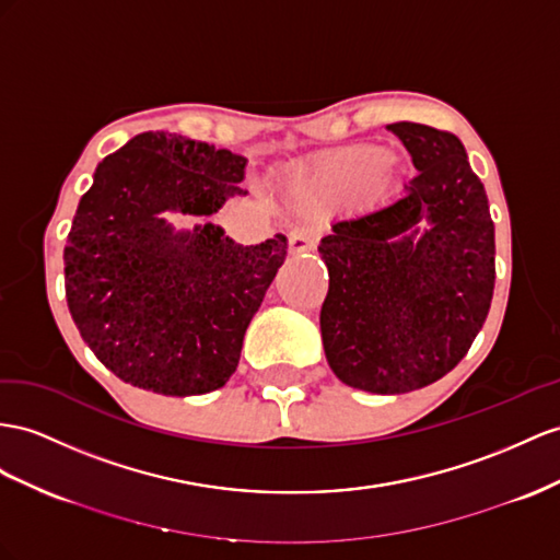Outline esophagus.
<instances>
[{
	"instance_id": "34e87169",
	"label": "esophagus",
	"mask_w": 560,
	"mask_h": 560,
	"mask_svg": "<svg viewBox=\"0 0 560 560\" xmlns=\"http://www.w3.org/2000/svg\"><path fill=\"white\" fill-rule=\"evenodd\" d=\"M314 246H317V236H314V232L307 226H298L289 234V250L293 255L310 253V250H314Z\"/></svg>"
}]
</instances>
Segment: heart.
Segmentation results:
<instances>
[{
  "instance_id": "heart-1",
  "label": "heart",
  "mask_w": 560,
  "mask_h": 560,
  "mask_svg": "<svg viewBox=\"0 0 560 560\" xmlns=\"http://www.w3.org/2000/svg\"><path fill=\"white\" fill-rule=\"evenodd\" d=\"M399 158L378 143H357L285 175L283 189L300 210L322 212L342 203L371 206L393 191Z\"/></svg>"
}]
</instances>
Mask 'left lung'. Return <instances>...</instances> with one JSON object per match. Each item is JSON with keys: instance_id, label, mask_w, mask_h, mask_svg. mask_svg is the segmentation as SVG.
Here are the masks:
<instances>
[{"instance_id": "obj_1", "label": "left lung", "mask_w": 560, "mask_h": 560, "mask_svg": "<svg viewBox=\"0 0 560 560\" xmlns=\"http://www.w3.org/2000/svg\"><path fill=\"white\" fill-rule=\"evenodd\" d=\"M417 167L393 203L331 224L319 243L328 366L357 390L425 388L464 360L490 312L494 222L464 143L395 122Z\"/></svg>"}]
</instances>
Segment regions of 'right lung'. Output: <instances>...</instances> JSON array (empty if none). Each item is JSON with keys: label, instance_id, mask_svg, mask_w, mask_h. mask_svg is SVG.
Wrapping results in <instances>:
<instances>
[{"label": "right lung", "instance_id": "obj_1", "mask_svg": "<svg viewBox=\"0 0 560 560\" xmlns=\"http://www.w3.org/2000/svg\"><path fill=\"white\" fill-rule=\"evenodd\" d=\"M246 158L141 132L94 172L63 250L66 300L82 340L120 381L158 395L218 390L285 260L277 234L241 246L206 222L241 189ZM200 217L175 230L164 214Z\"/></svg>", "mask_w": 560, "mask_h": 560}]
</instances>
